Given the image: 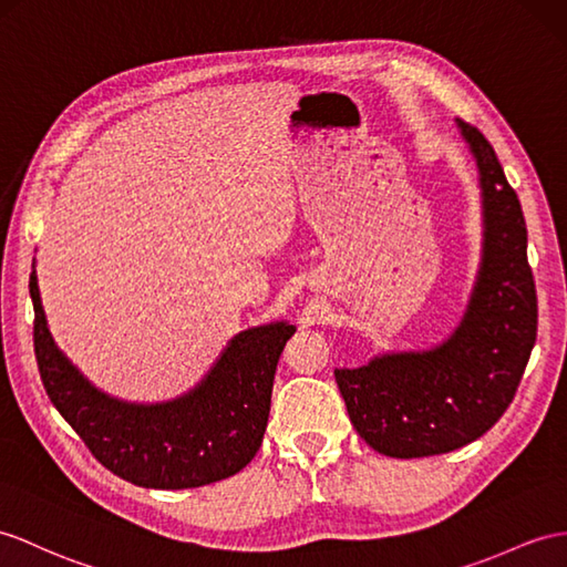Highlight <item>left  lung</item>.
<instances>
[{"mask_svg":"<svg viewBox=\"0 0 567 567\" xmlns=\"http://www.w3.org/2000/svg\"><path fill=\"white\" fill-rule=\"evenodd\" d=\"M457 127L476 158L483 199L481 267L460 327L427 351L334 370L355 433L396 460L445 454L491 431L515 399L536 341L519 199L486 136L462 120Z\"/></svg>","mask_w":567,"mask_h":567,"instance_id":"1","label":"left lung"}]
</instances>
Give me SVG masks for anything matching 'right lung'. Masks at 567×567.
<instances>
[{"label": "right lung", "mask_w": 567, "mask_h": 567, "mask_svg": "<svg viewBox=\"0 0 567 567\" xmlns=\"http://www.w3.org/2000/svg\"><path fill=\"white\" fill-rule=\"evenodd\" d=\"M33 343L45 392L105 468L142 488H199L252 462L267 431L274 372L296 327L271 322L240 331L187 394L161 404L110 396L81 375L54 343L35 269Z\"/></svg>", "instance_id": "add662e5"}]
</instances>
